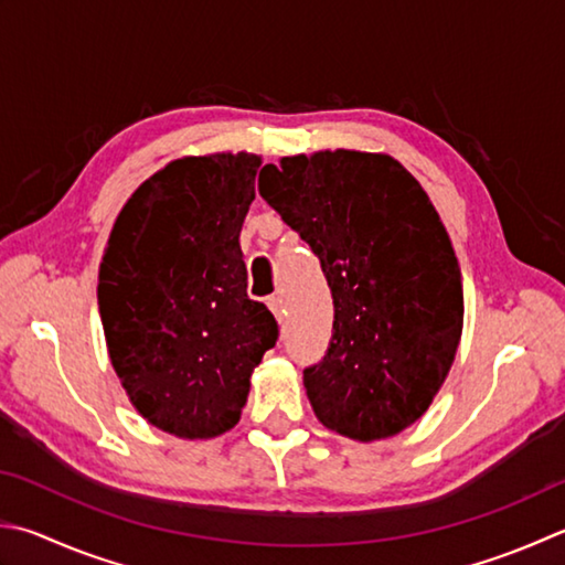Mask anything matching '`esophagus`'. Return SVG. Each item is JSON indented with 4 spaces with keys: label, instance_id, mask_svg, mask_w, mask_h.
I'll return each mask as SVG.
<instances>
[{
    "label": "esophagus",
    "instance_id": "obj_1",
    "mask_svg": "<svg viewBox=\"0 0 565 565\" xmlns=\"http://www.w3.org/2000/svg\"><path fill=\"white\" fill-rule=\"evenodd\" d=\"M268 307H270V312L275 315V319H278V322H282V319H285L282 297H280V295H273V297H268Z\"/></svg>",
    "mask_w": 565,
    "mask_h": 565
}]
</instances>
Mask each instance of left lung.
Instances as JSON below:
<instances>
[{
    "label": "left lung",
    "mask_w": 565,
    "mask_h": 565,
    "mask_svg": "<svg viewBox=\"0 0 565 565\" xmlns=\"http://www.w3.org/2000/svg\"><path fill=\"white\" fill-rule=\"evenodd\" d=\"M258 191L322 263L332 342L305 369L319 423L361 443L430 408L460 347L465 297L448 231L406 167L322 150L265 164Z\"/></svg>",
    "instance_id": "1"
}]
</instances>
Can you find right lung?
<instances>
[{
    "mask_svg": "<svg viewBox=\"0 0 565 565\" xmlns=\"http://www.w3.org/2000/svg\"><path fill=\"white\" fill-rule=\"evenodd\" d=\"M263 159L182 157L135 189L98 273L110 364L142 418L184 440L241 420L278 322L248 300L241 228Z\"/></svg>",
    "mask_w": 565,
    "mask_h": 565,
    "instance_id": "1",
    "label": "right lung"
}]
</instances>
